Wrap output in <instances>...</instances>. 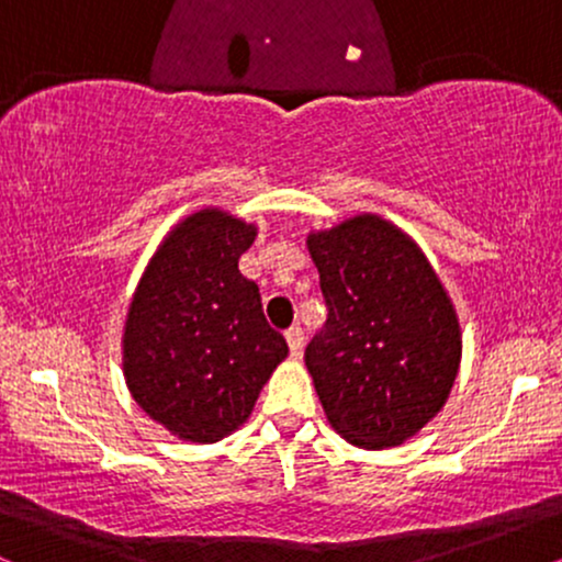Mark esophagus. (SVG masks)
<instances>
[{
  "label": "esophagus",
  "instance_id": "34e87169",
  "mask_svg": "<svg viewBox=\"0 0 562 562\" xmlns=\"http://www.w3.org/2000/svg\"><path fill=\"white\" fill-rule=\"evenodd\" d=\"M285 340H288V346H290V353H293V357H301V351H303V330H301L299 325L290 327V330L285 333Z\"/></svg>",
  "mask_w": 562,
  "mask_h": 562
}]
</instances>
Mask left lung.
Wrapping results in <instances>:
<instances>
[{"label": "left lung", "instance_id": "left-lung-1", "mask_svg": "<svg viewBox=\"0 0 562 562\" xmlns=\"http://www.w3.org/2000/svg\"><path fill=\"white\" fill-rule=\"evenodd\" d=\"M327 322L306 370L335 434L389 449L428 425L460 372L454 303L420 245L378 214L308 232Z\"/></svg>", "mask_w": 562, "mask_h": 562}]
</instances>
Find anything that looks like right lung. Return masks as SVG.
Returning <instances> with one entry per match:
<instances>
[{"label": "right lung", "mask_w": 562, "mask_h": 562, "mask_svg": "<svg viewBox=\"0 0 562 562\" xmlns=\"http://www.w3.org/2000/svg\"><path fill=\"white\" fill-rule=\"evenodd\" d=\"M259 235L229 211L184 216L147 261L128 303L124 378L132 398L190 443L235 434L288 344L267 325L259 285L240 256Z\"/></svg>", "instance_id": "1"}]
</instances>
